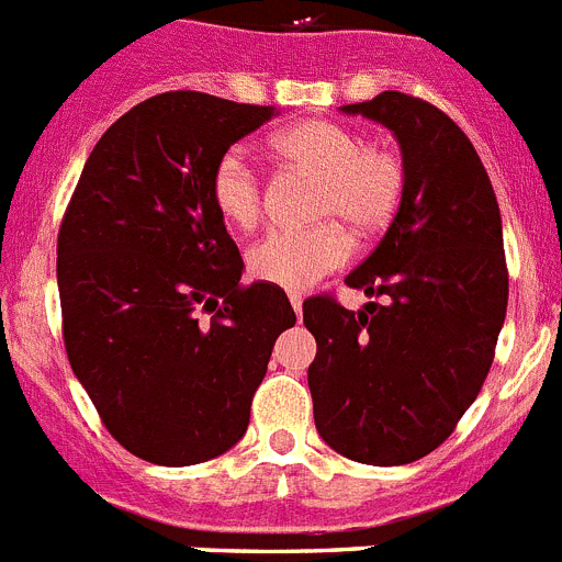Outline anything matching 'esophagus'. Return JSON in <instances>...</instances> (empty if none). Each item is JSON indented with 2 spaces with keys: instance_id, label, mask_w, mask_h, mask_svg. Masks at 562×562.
I'll list each match as a JSON object with an SVG mask.
<instances>
[{
  "instance_id": "34e87169",
  "label": "esophagus",
  "mask_w": 562,
  "mask_h": 562,
  "mask_svg": "<svg viewBox=\"0 0 562 562\" xmlns=\"http://www.w3.org/2000/svg\"><path fill=\"white\" fill-rule=\"evenodd\" d=\"M290 304L292 310H295V317L301 321V315H304V297L297 295V292H290Z\"/></svg>"
}]
</instances>
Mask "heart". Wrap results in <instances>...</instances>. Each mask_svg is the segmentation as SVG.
Here are the masks:
<instances>
[{
	"mask_svg": "<svg viewBox=\"0 0 562 562\" xmlns=\"http://www.w3.org/2000/svg\"><path fill=\"white\" fill-rule=\"evenodd\" d=\"M272 146L292 166L321 173L317 216H337L366 233L394 220L405 191V168L396 154L366 146L355 128L306 121L278 132ZM207 193L216 213L236 231H250L261 220V177L245 148L233 146L216 157ZM351 252L355 241L337 222L272 231L247 250V272L281 290H306L349 265Z\"/></svg>",
	"mask_w": 562,
	"mask_h": 562,
	"instance_id": "1",
	"label": "heart"
}]
</instances>
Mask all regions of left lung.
Instances as JSON below:
<instances>
[{"instance_id": "1", "label": "left lung", "mask_w": 562, "mask_h": 562, "mask_svg": "<svg viewBox=\"0 0 562 562\" xmlns=\"http://www.w3.org/2000/svg\"><path fill=\"white\" fill-rule=\"evenodd\" d=\"M342 112L394 132L405 191L376 250L346 276L382 304H304L315 428L351 461L411 464L453 434L493 366L509 295L501 211L473 143L434 103L391 89Z\"/></svg>"}]
</instances>
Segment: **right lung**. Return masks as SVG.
Segmentation results:
<instances>
[{
	"label": "right lung",
	"mask_w": 562,
	"mask_h": 562,
	"mask_svg": "<svg viewBox=\"0 0 562 562\" xmlns=\"http://www.w3.org/2000/svg\"><path fill=\"white\" fill-rule=\"evenodd\" d=\"M276 106L162 92L89 154L58 231L64 346L128 453L188 467L231 450L278 335L284 290L241 284L245 261L207 193L222 151Z\"/></svg>",
	"instance_id": "add662e5"
}]
</instances>
